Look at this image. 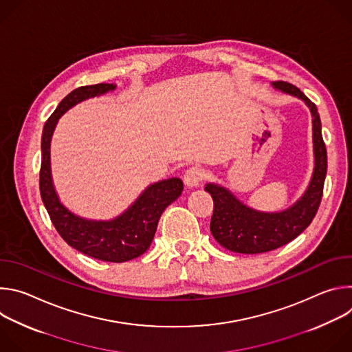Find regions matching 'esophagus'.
<instances>
[{"mask_svg":"<svg viewBox=\"0 0 352 352\" xmlns=\"http://www.w3.org/2000/svg\"><path fill=\"white\" fill-rule=\"evenodd\" d=\"M205 170L204 168H200L199 166H192V167H189L186 171H185V174H184V181H185V184L188 185V186H190V188H193V186H197L200 182L204 181V178H205Z\"/></svg>","mask_w":352,"mask_h":352,"instance_id":"obj_1","label":"esophagus"}]
</instances>
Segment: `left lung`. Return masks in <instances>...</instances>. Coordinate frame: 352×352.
<instances>
[{"label": "left lung", "instance_id": "left-lung-1", "mask_svg": "<svg viewBox=\"0 0 352 352\" xmlns=\"http://www.w3.org/2000/svg\"><path fill=\"white\" fill-rule=\"evenodd\" d=\"M284 93L304 100L312 113L315 168L308 189L296 204L278 213H265L250 209L224 186L208 184L205 190L213 197L214 208L210 231L214 239L236 254H263L277 249L302 232L314 220L320 206L327 173V152L322 136V124L315 103L288 82H273Z\"/></svg>", "mask_w": 352, "mask_h": 352}]
</instances>
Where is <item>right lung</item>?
I'll list each match as a JSON object with an SVG mask.
<instances>
[{"label":"right lung","mask_w":352,"mask_h":352,"mask_svg":"<svg viewBox=\"0 0 352 352\" xmlns=\"http://www.w3.org/2000/svg\"><path fill=\"white\" fill-rule=\"evenodd\" d=\"M114 89L116 85L113 83L80 86L64 97L56 111L50 116L41 136L40 195L52 223L69 246L98 261L122 263L140 256L148 249L164 209L184 189L182 181L168 178L150 185L121 216L110 221H96L75 216L60 202L50 168V142L58 118L83 100Z\"/></svg>","instance_id":"1"}]
</instances>
